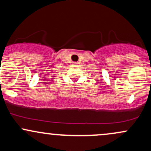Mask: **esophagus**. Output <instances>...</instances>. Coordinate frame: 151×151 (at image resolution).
<instances>
[{
  "instance_id": "1",
  "label": "esophagus",
  "mask_w": 151,
  "mask_h": 151,
  "mask_svg": "<svg viewBox=\"0 0 151 151\" xmlns=\"http://www.w3.org/2000/svg\"><path fill=\"white\" fill-rule=\"evenodd\" d=\"M77 62H73V65H77Z\"/></svg>"
}]
</instances>
